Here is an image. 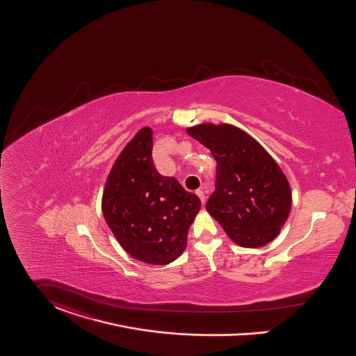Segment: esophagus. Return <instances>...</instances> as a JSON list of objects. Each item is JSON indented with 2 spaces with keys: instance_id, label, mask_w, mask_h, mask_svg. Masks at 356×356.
<instances>
[{
  "instance_id": "34e87169",
  "label": "esophagus",
  "mask_w": 356,
  "mask_h": 356,
  "mask_svg": "<svg viewBox=\"0 0 356 356\" xmlns=\"http://www.w3.org/2000/svg\"><path fill=\"white\" fill-rule=\"evenodd\" d=\"M195 194L200 197V200H201V202H202V205H205V201H207V197H205V193L202 191L201 189L197 190L195 191Z\"/></svg>"
}]
</instances>
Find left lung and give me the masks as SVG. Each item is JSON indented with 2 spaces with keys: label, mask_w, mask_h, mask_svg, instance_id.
I'll use <instances>...</instances> for the list:
<instances>
[{
  "label": "left lung",
  "mask_w": 356,
  "mask_h": 356,
  "mask_svg": "<svg viewBox=\"0 0 356 356\" xmlns=\"http://www.w3.org/2000/svg\"><path fill=\"white\" fill-rule=\"evenodd\" d=\"M186 132L209 148L217 162L216 190L207 211L229 238L258 248L278 236L290 213L291 189L270 154L231 124L207 122Z\"/></svg>",
  "instance_id": "8db88e82"
}]
</instances>
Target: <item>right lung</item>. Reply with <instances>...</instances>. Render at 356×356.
I'll return each mask as SVG.
<instances>
[{"instance_id":"1","label":"right lung","mask_w":356,"mask_h":356,"mask_svg":"<svg viewBox=\"0 0 356 356\" xmlns=\"http://www.w3.org/2000/svg\"><path fill=\"white\" fill-rule=\"evenodd\" d=\"M201 208L200 198L152 161V129L142 128L121 151L102 194V213L120 245L149 264L175 261Z\"/></svg>"}]
</instances>
